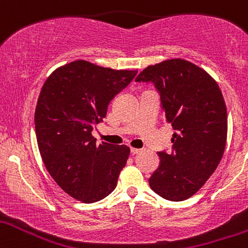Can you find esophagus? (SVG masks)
I'll use <instances>...</instances> for the list:
<instances>
[{
	"label": "esophagus",
	"instance_id": "obj_1",
	"mask_svg": "<svg viewBox=\"0 0 248 248\" xmlns=\"http://www.w3.org/2000/svg\"><path fill=\"white\" fill-rule=\"evenodd\" d=\"M139 152H141V149H136V147H131V154L137 155Z\"/></svg>",
	"mask_w": 248,
	"mask_h": 248
}]
</instances>
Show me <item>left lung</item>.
Here are the masks:
<instances>
[{
  "label": "left lung",
  "instance_id": "1",
  "mask_svg": "<svg viewBox=\"0 0 248 248\" xmlns=\"http://www.w3.org/2000/svg\"><path fill=\"white\" fill-rule=\"evenodd\" d=\"M136 82L154 83L168 123L172 151L149 179L164 199L182 202L198 192L218 168L227 138V111L219 85L204 69L180 58L144 69Z\"/></svg>",
  "mask_w": 248,
  "mask_h": 248
}]
</instances>
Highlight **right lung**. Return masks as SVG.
I'll return each mask as SVG.
<instances>
[{"label":"right lung","mask_w":248,"mask_h":248,"mask_svg":"<svg viewBox=\"0 0 248 248\" xmlns=\"http://www.w3.org/2000/svg\"><path fill=\"white\" fill-rule=\"evenodd\" d=\"M137 72L78 60L57 68L42 87L35 110L38 150L50 176L72 198L91 204L116 188L130 147L97 145L91 131Z\"/></svg>","instance_id":"add662e5"}]
</instances>
